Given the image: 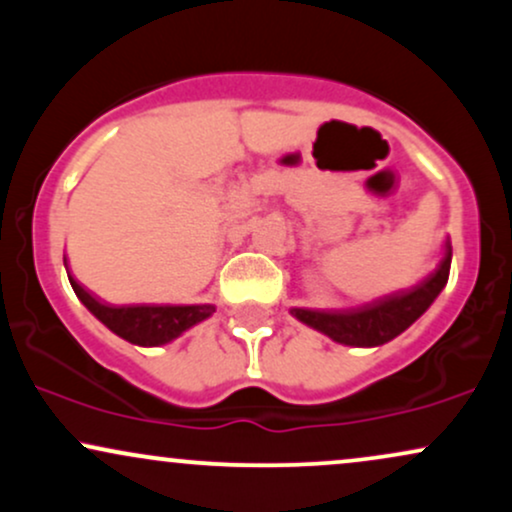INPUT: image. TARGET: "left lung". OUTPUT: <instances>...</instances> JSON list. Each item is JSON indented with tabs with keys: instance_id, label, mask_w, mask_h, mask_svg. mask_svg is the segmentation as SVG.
<instances>
[{
	"instance_id": "left-lung-1",
	"label": "left lung",
	"mask_w": 512,
	"mask_h": 512,
	"mask_svg": "<svg viewBox=\"0 0 512 512\" xmlns=\"http://www.w3.org/2000/svg\"><path fill=\"white\" fill-rule=\"evenodd\" d=\"M452 248L450 240H445L443 260L424 281L404 291H395L390 296L375 298V301L356 305L346 310H310L293 308L303 325L327 334L334 342L346 346H380L397 334H402L409 325H414L421 315L431 308L438 293L445 289L450 276Z\"/></svg>"
}]
</instances>
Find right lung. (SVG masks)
I'll return each instance as SVG.
<instances>
[{"label":"right lung","instance_id":"obj_1","mask_svg":"<svg viewBox=\"0 0 512 512\" xmlns=\"http://www.w3.org/2000/svg\"><path fill=\"white\" fill-rule=\"evenodd\" d=\"M69 274V272H67ZM69 284L81 303L86 305L88 313L115 332L117 337L137 346H161L178 339L182 332L195 327L197 322L207 320L214 313V305H110L98 301L93 293H88L79 281L69 274Z\"/></svg>","mask_w":512,"mask_h":512}]
</instances>
